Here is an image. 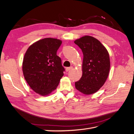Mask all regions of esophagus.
<instances>
[{
    "label": "esophagus",
    "instance_id": "1",
    "mask_svg": "<svg viewBox=\"0 0 134 134\" xmlns=\"http://www.w3.org/2000/svg\"><path fill=\"white\" fill-rule=\"evenodd\" d=\"M72 68V66H70V67H68V68H66V71H69V70H70Z\"/></svg>",
    "mask_w": 134,
    "mask_h": 134
}]
</instances>
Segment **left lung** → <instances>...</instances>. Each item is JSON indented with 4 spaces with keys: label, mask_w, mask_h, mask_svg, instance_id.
I'll list each match as a JSON object with an SVG mask.
<instances>
[{
    "label": "left lung",
    "mask_w": 134,
    "mask_h": 134,
    "mask_svg": "<svg viewBox=\"0 0 134 134\" xmlns=\"http://www.w3.org/2000/svg\"><path fill=\"white\" fill-rule=\"evenodd\" d=\"M74 43L83 54V74L75 83V88L84 94H91L102 87L107 78L110 60L108 52L98 40L85 36Z\"/></svg>",
    "instance_id": "1"
}]
</instances>
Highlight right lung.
I'll use <instances>...</instances> for the list:
<instances>
[{"label":"right lung","instance_id":"1","mask_svg":"<svg viewBox=\"0 0 134 134\" xmlns=\"http://www.w3.org/2000/svg\"><path fill=\"white\" fill-rule=\"evenodd\" d=\"M60 40L46 38L28 47L23 61L24 77L36 93L46 96L56 90L64 75V68L56 55Z\"/></svg>","mask_w":134,"mask_h":134}]
</instances>
